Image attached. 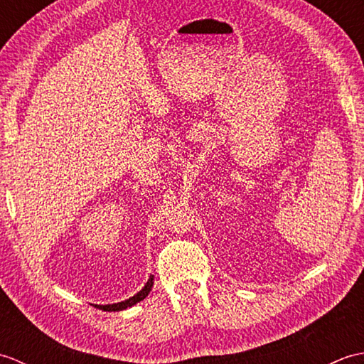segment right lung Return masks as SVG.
Instances as JSON below:
<instances>
[{
    "label": "right lung",
    "instance_id": "1",
    "mask_svg": "<svg viewBox=\"0 0 364 364\" xmlns=\"http://www.w3.org/2000/svg\"><path fill=\"white\" fill-rule=\"evenodd\" d=\"M153 275H150L149 282L145 283L144 288L139 291L137 294H134L133 297H129L127 300L123 301H117V304H107V305H95L97 308H100V310L103 311H122V310H127V308H131L133 305L139 304V301L144 300L146 296H149V292L151 291V286H153Z\"/></svg>",
    "mask_w": 364,
    "mask_h": 364
}]
</instances>
